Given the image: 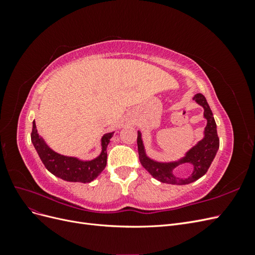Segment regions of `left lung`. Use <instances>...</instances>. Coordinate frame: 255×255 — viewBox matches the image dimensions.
Listing matches in <instances>:
<instances>
[{"instance_id":"obj_1","label":"left lung","mask_w":255,"mask_h":255,"mask_svg":"<svg viewBox=\"0 0 255 255\" xmlns=\"http://www.w3.org/2000/svg\"><path fill=\"white\" fill-rule=\"evenodd\" d=\"M192 100L198 105L203 107V118L206 120V126L204 128L203 137L201 138V140L197 141V143L185 152L184 155L180 158L170 161H161L150 157L145 150L141 130H137V145L140 163L154 179H156L161 183L172 185H187L192 182H196L207 172L216 154L218 152L219 138L217 135V126H216L210 105L207 104L205 97L201 94L195 95ZM183 163H189L193 166L192 173L185 178L174 176V169Z\"/></svg>"}]
</instances>
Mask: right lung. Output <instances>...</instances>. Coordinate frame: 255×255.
Returning <instances> with one entry per match:
<instances>
[{
	"instance_id": "obj_1",
	"label": "right lung",
	"mask_w": 255,
	"mask_h": 255,
	"mask_svg": "<svg viewBox=\"0 0 255 255\" xmlns=\"http://www.w3.org/2000/svg\"><path fill=\"white\" fill-rule=\"evenodd\" d=\"M114 132L105 133L100 144L101 152L92 159H81L76 156H68L54 151L43 138L38 134L36 122L33 121L30 139L45 168L59 179L67 182L90 183L102 173L107 161V145L111 142Z\"/></svg>"
}]
</instances>
